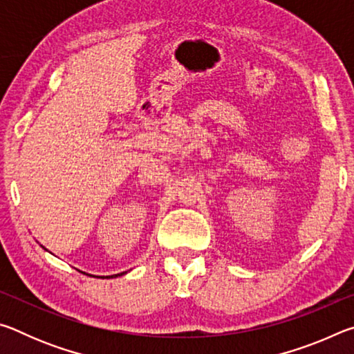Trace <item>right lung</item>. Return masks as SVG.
<instances>
[{
  "instance_id": "obj_1",
  "label": "right lung",
  "mask_w": 354,
  "mask_h": 354,
  "mask_svg": "<svg viewBox=\"0 0 354 354\" xmlns=\"http://www.w3.org/2000/svg\"><path fill=\"white\" fill-rule=\"evenodd\" d=\"M44 250H46L45 247H41ZM127 272H122V273H117V274H111V277H101V278H117V277H122V274H124ZM84 274H87V273H84ZM92 277V274H91ZM95 278H100V277H95Z\"/></svg>"
}]
</instances>
